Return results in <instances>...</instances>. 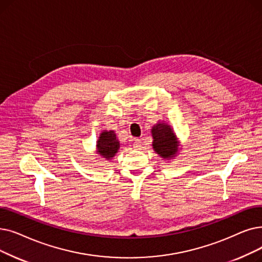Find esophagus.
Returning a JSON list of instances; mask_svg holds the SVG:
<instances>
[{"label":"esophagus","instance_id":"esophagus-1","mask_svg":"<svg viewBox=\"0 0 262 262\" xmlns=\"http://www.w3.org/2000/svg\"><path fill=\"white\" fill-rule=\"evenodd\" d=\"M133 143H134V147H136V149H139V147L141 146V140L140 139H137V138H136V139H134L133 140Z\"/></svg>","mask_w":262,"mask_h":262}]
</instances>
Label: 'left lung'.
<instances>
[{"label":"left lung","instance_id":"left-lung-1","mask_svg":"<svg viewBox=\"0 0 262 262\" xmlns=\"http://www.w3.org/2000/svg\"><path fill=\"white\" fill-rule=\"evenodd\" d=\"M152 146L155 153L164 161H171L181 150V142L172 126L165 121H159L152 126Z\"/></svg>","mask_w":262,"mask_h":262}]
</instances>
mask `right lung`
<instances>
[{"mask_svg":"<svg viewBox=\"0 0 262 262\" xmlns=\"http://www.w3.org/2000/svg\"><path fill=\"white\" fill-rule=\"evenodd\" d=\"M120 149V141L117 138L115 130H103L99 134L96 141L95 154L97 158H103L105 161H110L118 153Z\"/></svg>","mask_w":262,"mask_h":262,"instance_id":"add662e5","label":"right lung"}]
</instances>
